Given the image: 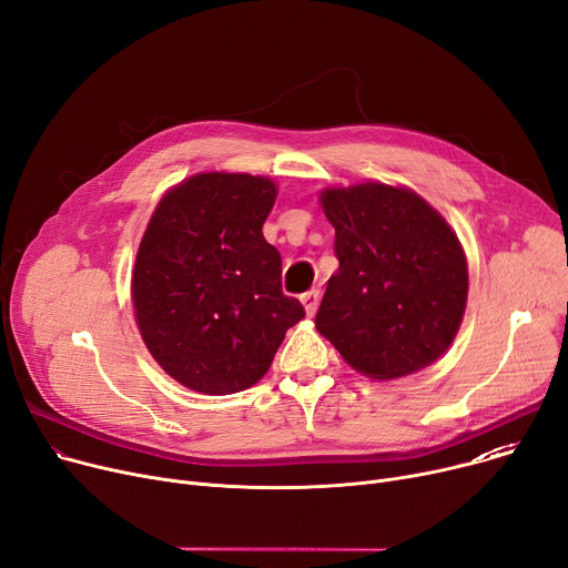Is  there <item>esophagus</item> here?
I'll use <instances>...</instances> for the list:
<instances>
[{
	"label": "esophagus",
	"instance_id": "esophagus-1",
	"mask_svg": "<svg viewBox=\"0 0 568 568\" xmlns=\"http://www.w3.org/2000/svg\"><path fill=\"white\" fill-rule=\"evenodd\" d=\"M320 290H308L306 294H301V304H304L306 308V315L313 317L317 313V306H320Z\"/></svg>",
	"mask_w": 568,
	"mask_h": 568
}]
</instances>
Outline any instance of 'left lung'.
Wrapping results in <instances>:
<instances>
[{
  "label": "left lung",
  "instance_id": "1",
  "mask_svg": "<svg viewBox=\"0 0 568 568\" xmlns=\"http://www.w3.org/2000/svg\"><path fill=\"white\" fill-rule=\"evenodd\" d=\"M339 267L328 278L317 331L354 369L388 382L438 361L468 296L457 233L410 189L365 182L324 189Z\"/></svg>",
  "mask_w": 568,
  "mask_h": 568
}]
</instances>
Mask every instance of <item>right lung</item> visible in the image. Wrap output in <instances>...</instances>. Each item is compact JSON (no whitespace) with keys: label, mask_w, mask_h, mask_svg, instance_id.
Here are the masks:
<instances>
[{"label":"right lung","mask_w":568,"mask_h":568,"mask_svg":"<svg viewBox=\"0 0 568 568\" xmlns=\"http://www.w3.org/2000/svg\"><path fill=\"white\" fill-rule=\"evenodd\" d=\"M270 178L196 173L160 201L136 251L132 304L143 343L189 390L231 395L267 374L306 311L283 294L262 223Z\"/></svg>","instance_id":"obj_1"}]
</instances>
